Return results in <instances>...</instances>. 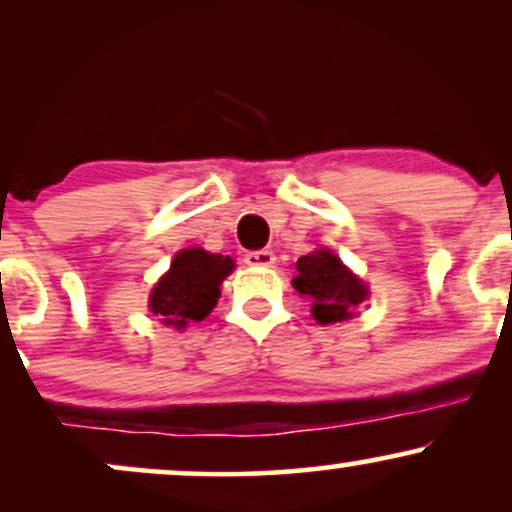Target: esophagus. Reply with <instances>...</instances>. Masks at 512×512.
I'll use <instances>...</instances> for the list:
<instances>
[{
    "mask_svg": "<svg viewBox=\"0 0 512 512\" xmlns=\"http://www.w3.org/2000/svg\"><path fill=\"white\" fill-rule=\"evenodd\" d=\"M274 262L276 257L272 250H255L245 255V264H250V267H272Z\"/></svg>",
    "mask_w": 512,
    "mask_h": 512,
    "instance_id": "34e87169",
    "label": "esophagus"
}]
</instances>
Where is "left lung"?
<instances>
[{"label":"left lung","instance_id":"left-lung-1","mask_svg":"<svg viewBox=\"0 0 512 512\" xmlns=\"http://www.w3.org/2000/svg\"><path fill=\"white\" fill-rule=\"evenodd\" d=\"M293 286L298 293L313 298V317L320 325L349 320L356 305L368 296L366 286L344 267L330 250H317L298 257Z\"/></svg>","mask_w":512,"mask_h":512}]
</instances>
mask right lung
<instances>
[{
    "label": "right lung",
    "mask_w": 512,
    "mask_h": 512,
    "mask_svg": "<svg viewBox=\"0 0 512 512\" xmlns=\"http://www.w3.org/2000/svg\"><path fill=\"white\" fill-rule=\"evenodd\" d=\"M233 260L211 255L202 248H187L175 255L168 274L156 284L149 305L161 322L182 330L187 322H199L219 301L221 281L231 274Z\"/></svg>",
    "instance_id": "obj_1"
}]
</instances>
